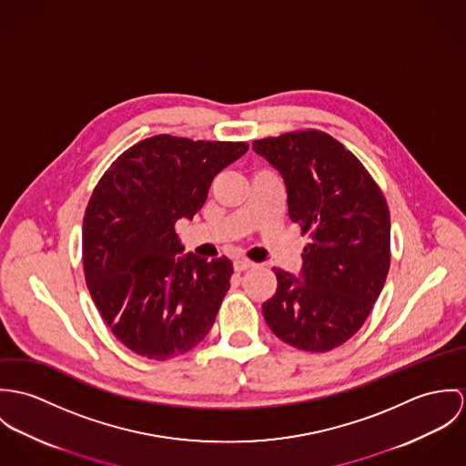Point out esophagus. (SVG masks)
Returning <instances> with one entry per match:
<instances>
[{
    "label": "esophagus",
    "instance_id": "esophagus-1",
    "mask_svg": "<svg viewBox=\"0 0 466 466\" xmlns=\"http://www.w3.org/2000/svg\"><path fill=\"white\" fill-rule=\"evenodd\" d=\"M256 266V262H252V260H248V258H238L236 262H234V269L236 271H247V269H250V268H254Z\"/></svg>",
    "mask_w": 466,
    "mask_h": 466
}]
</instances>
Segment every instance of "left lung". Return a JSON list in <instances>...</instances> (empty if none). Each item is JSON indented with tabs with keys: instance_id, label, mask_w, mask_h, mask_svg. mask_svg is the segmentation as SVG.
Listing matches in <instances>:
<instances>
[{
	"instance_id": "8db88e82",
	"label": "left lung",
	"mask_w": 466,
	"mask_h": 466,
	"mask_svg": "<svg viewBox=\"0 0 466 466\" xmlns=\"http://www.w3.org/2000/svg\"><path fill=\"white\" fill-rule=\"evenodd\" d=\"M254 152L279 169L288 212L302 234L300 277L273 268L275 295L262 304L271 332L306 352L349 341L379 299L390 271V208L361 160L321 130L264 137Z\"/></svg>"
}]
</instances>
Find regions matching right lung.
<instances>
[{
  "mask_svg": "<svg viewBox=\"0 0 466 466\" xmlns=\"http://www.w3.org/2000/svg\"><path fill=\"white\" fill-rule=\"evenodd\" d=\"M247 143L160 134L117 157L84 216L89 293L112 334L134 354L166 361L195 349L230 288V258L182 252L175 223L204 208L212 178Z\"/></svg>",
  "mask_w": 466,
  "mask_h": 466,
  "instance_id": "right-lung-1",
  "label": "right lung"
}]
</instances>
